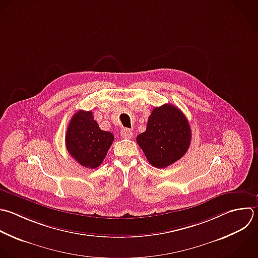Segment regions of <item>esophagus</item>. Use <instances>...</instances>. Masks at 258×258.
Listing matches in <instances>:
<instances>
[{"label": "esophagus", "mask_w": 258, "mask_h": 258, "mask_svg": "<svg viewBox=\"0 0 258 258\" xmlns=\"http://www.w3.org/2000/svg\"><path fill=\"white\" fill-rule=\"evenodd\" d=\"M121 136L125 139H130L132 136H133V133L131 130L127 129V128H124L121 130Z\"/></svg>", "instance_id": "1"}]
</instances>
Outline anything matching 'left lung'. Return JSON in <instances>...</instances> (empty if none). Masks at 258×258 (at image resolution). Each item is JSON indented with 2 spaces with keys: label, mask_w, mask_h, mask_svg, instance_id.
Listing matches in <instances>:
<instances>
[{
  "label": "left lung",
  "mask_w": 258,
  "mask_h": 258,
  "mask_svg": "<svg viewBox=\"0 0 258 258\" xmlns=\"http://www.w3.org/2000/svg\"><path fill=\"white\" fill-rule=\"evenodd\" d=\"M190 139L187 119L178 108L169 104L153 109L145 132L136 138L149 163L157 168L180 159L187 151Z\"/></svg>",
  "instance_id": "left-lung-1"
}]
</instances>
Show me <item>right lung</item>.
<instances>
[{
    "mask_svg": "<svg viewBox=\"0 0 258 258\" xmlns=\"http://www.w3.org/2000/svg\"><path fill=\"white\" fill-rule=\"evenodd\" d=\"M113 141V134L100 129L91 111H78L68 126L67 149L71 156L85 167L100 166Z\"/></svg>",
    "mask_w": 258,
    "mask_h": 258,
    "instance_id": "obj_1",
    "label": "right lung"
}]
</instances>
